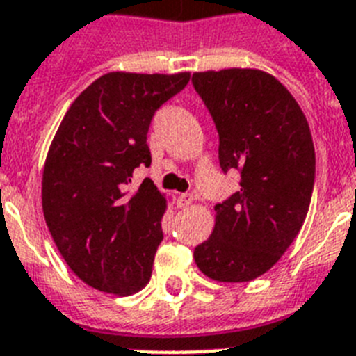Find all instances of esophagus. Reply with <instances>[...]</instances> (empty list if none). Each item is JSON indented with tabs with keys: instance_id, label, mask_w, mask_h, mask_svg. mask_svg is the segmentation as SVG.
Returning a JSON list of instances; mask_svg holds the SVG:
<instances>
[{
	"instance_id": "esophagus-1",
	"label": "esophagus",
	"mask_w": 356,
	"mask_h": 356,
	"mask_svg": "<svg viewBox=\"0 0 356 356\" xmlns=\"http://www.w3.org/2000/svg\"><path fill=\"white\" fill-rule=\"evenodd\" d=\"M192 201H193L192 193H181V195L177 197V207L179 208H186V207H190V204H192Z\"/></svg>"
}]
</instances>
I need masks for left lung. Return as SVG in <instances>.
<instances>
[{
    "mask_svg": "<svg viewBox=\"0 0 356 356\" xmlns=\"http://www.w3.org/2000/svg\"><path fill=\"white\" fill-rule=\"evenodd\" d=\"M192 83L219 133V166L241 175L238 192L213 207V232L193 259L216 282H250L282 258L305 221L316 164L311 129L273 74L204 71Z\"/></svg>",
    "mask_w": 356,
    "mask_h": 356,
    "instance_id": "1",
    "label": "left lung"
}]
</instances>
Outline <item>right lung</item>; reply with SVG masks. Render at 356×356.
I'll return each instance as SVG.
<instances>
[{
    "label": "right lung",
    "mask_w": 356,
    "mask_h": 356,
    "mask_svg": "<svg viewBox=\"0 0 356 356\" xmlns=\"http://www.w3.org/2000/svg\"><path fill=\"white\" fill-rule=\"evenodd\" d=\"M190 73H108L78 95L49 148L42 181L45 223L78 278L102 293L133 294L152 278L166 199L133 170L152 164V118Z\"/></svg>",
    "instance_id": "add662e5"
}]
</instances>
